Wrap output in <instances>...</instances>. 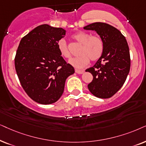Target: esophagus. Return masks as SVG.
Instances as JSON below:
<instances>
[{
    "label": "esophagus",
    "mask_w": 146,
    "mask_h": 146,
    "mask_svg": "<svg viewBox=\"0 0 146 146\" xmlns=\"http://www.w3.org/2000/svg\"><path fill=\"white\" fill-rule=\"evenodd\" d=\"M75 72L78 74H82V73H84V71L83 70H79V69H75Z\"/></svg>",
    "instance_id": "1"
}]
</instances>
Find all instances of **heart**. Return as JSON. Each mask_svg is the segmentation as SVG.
Here are the masks:
<instances>
[{
  "label": "heart",
  "mask_w": 146,
  "mask_h": 146,
  "mask_svg": "<svg viewBox=\"0 0 146 146\" xmlns=\"http://www.w3.org/2000/svg\"><path fill=\"white\" fill-rule=\"evenodd\" d=\"M72 37L82 44L79 51L81 55L69 61L72 66L77 69H82L88 65L90 59L97 61L102 57L104 50V42L100 36L91 35V33L85 31H79L73 35ZM57 48L62 57L66 59L71 57V53L65 39L61 38L57 42Z\"/></svg>",
  "instance_id": "obj_1"
}]
</instances>
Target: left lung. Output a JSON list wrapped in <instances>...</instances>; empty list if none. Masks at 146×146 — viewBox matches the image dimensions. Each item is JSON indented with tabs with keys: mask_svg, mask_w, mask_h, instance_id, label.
<instances>
[{
	"mask_svg": "<svg viewBox=\"0 0 146 146\" xmlns=\"http://www.w3.org/2000/svg\"><path fill=\"white\" fill-rule=\"evenodd\" d=\"M95 31L104 42V50L94 66L85 70L93 78L88 89L93 96L108 99L123 86L130 69V55L125 37L111 25L94 23L83 27Z\"/></svg>",
	"mask_w": 146,
	"mask_h": 146,
	"instance_id": "left-lung-1",
	"label": "left lung"
}]
</instances>
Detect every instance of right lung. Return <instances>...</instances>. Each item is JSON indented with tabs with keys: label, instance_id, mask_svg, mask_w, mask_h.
I'll return each mask as SVG.
<instances>
[{
	"label": "right lung",
	"instance_id": "obj_1",
	"mask_svg": "<svg viewBox=\"0 0 146 146\" xmlns=\"http://www.w3.org/2000/svg\"><path fill=\"white\" fill-rule=\"evenodd\" d=\"M66 31L48 25L36 27L22 38L17 50L15 65L27 94L38 104L48 105L59 100L67 78L75 73L57 48Z\"/></svg>",
	"mask_w": 146,
	"mask_h": 146
}]
</instances>
